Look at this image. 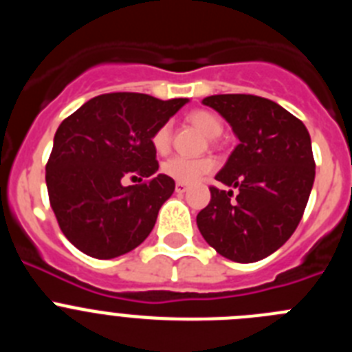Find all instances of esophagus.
Masks as SVG:
<instances>
[{
    "label": "esophagus",
    "instance_id": "1",
    "mask_svg": "<svg viewBox=\"0 0 352 352\" xmlns=\"http://www.w3.org/2000/svg\"><path fill=\"white\" fill-rule=\"evenodd\" d=\"M186 190H188V185H186V183H176V192H178V194H183V192Z\"/></svg>",
    "mask_w": 352,
    "mask_h": 352
}]
</instances>
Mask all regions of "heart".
I'll return each mask as SVG.
<instances>
[{"label": "heart", "instance_id": "heart-1", "mask_svg": "<svg viewBox=\"0 0 352 352\" xmlns=\"http://www.w3.org/2000/svg\"><path fill=\"white\" fill-rule=\"evenodd\" d=\"M186 120L197 126L208 138H217L222 133V121L210 111H192ZM151 146L158 155H166L170 148V126L169 123L158 126L151 135ZM214 169V162L208 157L188 158L173 157L162 164V173L178 183H195Z\"/></svg>", "mask_w": 352, "mask_h": 352}]
</instances>
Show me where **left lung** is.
I'll list each match as a JSON object with an SVG mask.
<instances>
[{"mask_svg": "<svg viewBox=\"0 0 352 352\" xmlns=\"http://www.w3.org/2000/svg\"><path fill=\"white\" fill-rule=\"evenodd\" d=\"M239 139L210 186L211 201L197 214L208 245L234 263H256L296 231L312 190L316 162L307 126L275 102L256 95L206 96Z\"/></svg>", "mask_w": 352, "mask_h": 352, "instance_id": "8db88e82", "label": "left lung"}]
</instances>
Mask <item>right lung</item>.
<instances>
[{
  "mask_svg": "<svg viewBox=\"0 0 352 352\" xmlns=\"http://www.w3.org/2000/svg\"><path fill=\"white\" fill-rule=\"evenodd\" d=\"M186 102L105 93L61 121L45 166L49 203L61 232L86 256L114 259L149 236L174 192V179L157 174L151 135ZM126 173L145 182L125 187Z\"/></svg>",
  "mask_w": 352,
  "mask_h": 352,
  "instance_id": "right-lung-1",
  "label": "right lung"
}]
</instances>
